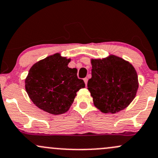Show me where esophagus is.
<instances>
[{
  "instance_id": "34e87169",
  "label": "esophagus",
  "mask_w": 158,
  "mask_h": 158,
  "mask_svg": "<svg viewBox=\"0 0 158 158\" xmlns=\"http://www.w3.org/2000/svg\"><path fill=\"white\" fill-rule=\"evenodd\" d=\"M84 82L85 83V85H87L88 84V78H84Z\"/></svg>"
}]
</instances>
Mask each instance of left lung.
Listing matches in <instances>:
<instances>
[{
    "label": "left lung",
    "instance_id": "obj_1",
    "mask_svg": "<svg viewBox=\"0 0 158 158\" xmlns=\"http://www.w3.org/2000/svg\"><path fill=\"white\" fill-rule=\"evenodd\" d=\"M91 65L88 89L95 106L103 113L112 114L127 107L139 87L137 73L132 64L110 55L103 59H91Z\"/></svg>",
    "mask_w": 158,
    "mask_h": 158
}]
</instances>
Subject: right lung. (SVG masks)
Segmentation results:
<instances>
[{"label":"right lung","instance_id":"add662e5","mask_svg":"<svg viewBox=\"0 0 158 158\" xmlns=\"http://www.w3.org/2000/svg\"><path fill=\"white\" fill-rule=\"evenodd\" d=\"M70 59L59 53L50 55L31 67L25 79V89L37 107L53 115L68 111L76 92L85 87L78 79L77 69L70 68Z\"/></svg>","mask_w":158,"mask_h":158}]
</instances>
